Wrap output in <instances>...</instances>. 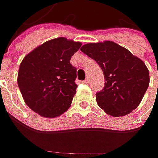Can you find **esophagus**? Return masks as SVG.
Here are the masks:
<instances>
[{
  "mask_svg": "<svg viewBox=\"0 0 158 158\" xmlns=\"http://www.w3.org/2000/svg\"><path fill=\"white\" fill-rule=\"evenodd\" d=\"M89 78H86V79H85V80L83 81V82H84V83H89Z\"/></svg>",
  "mask_w": 158,
  "mask_h": 158,
  "instance_id": "34e87169",
  "label": "esophagus"
}]
</instances>
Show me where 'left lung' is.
I'll return each instance as SVG.
<instances>
[{
	"mask_svg": "<svg viewBox=\"0 0 158 158\" xmlns=\"http://www.w3.org/2000/svg\"><path fill=\"white\" fill-rule=\"evenodd\" d=\"M81 51L93 59L105 75L104 89L97 103L112 117L129 114L136 109L149 84V73L141 59L112 41L88 43Z\"/></svg>",
	"mask_w": 158,
	"mask_h": 158,
	"instance_id": "8db88e82",
	"label": "left lung"
}]
</instances>
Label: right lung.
<instances>
[{
    "mask_svg": "<svg viewBox=\"0 0 158 158\" xmlns=\"http://www.w3.org/2000/svg\"><path fill=\"white\" fill-rule=\"evenodd\" d=\"M81 46L60 37L36 47L22 60L18 87L25 104L40 116L56 118L71 106L77 85L70 59Z\"/></svg>",
    "mask_w": 158,
    "mask_h": 158,
    "instance_id": "obj_1",
    "label": "right lung"
}]
</instances>
